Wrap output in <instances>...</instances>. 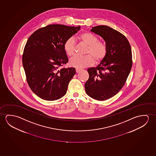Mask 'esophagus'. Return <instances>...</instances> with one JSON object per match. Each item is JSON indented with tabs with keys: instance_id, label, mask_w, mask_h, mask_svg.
<instances>
[{
	"instance_id": "1",
	"label": "esophagus",
	"mask_w": 156,
	"mask_h": 156,
	"mask_svg": "<svg viewBox=\"0 0 156 156\" xmlns=\"http://www.w3.org/2000/svg\"><path fill=\"white\" fill-rule=\"evenodd\" d=\"M80 71H81V69H77H77H76V71L77 73H78V72H80Z\"/></svg>"
}]
</instances>
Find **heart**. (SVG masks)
I'll return each instance as SVG.
<instances>
[{"instance_id":"1","label":"heart","mask_w":156,"mask_h":156,"mask_svg":"<svg viewBox=\"0 0 156 156\" xmlns=\"http://www.w3.org/2000/svg\"><path fill=\"white\" fill-rule=\"evenodd\" d=\"M80 41L87 46L85 56L75 55L70 59L69 64L71 66L77 69L89 67L96 62H100L105 57L107 53V47L105 44L98 41V39L94 34L89 32H84L79 36ZM65 53L68 56H72L75 53V41L72 37L68 39L64 45Z\"/></svg>"}]
</instances>
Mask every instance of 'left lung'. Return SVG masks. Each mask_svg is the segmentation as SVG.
<instances>
[{
	"mask_svg": "<svg viewBox=\"0 0 156 156\" xmlns=\"http://www.w3.org/2000/svg\"><path fill=\"white\" fill-rule=\"evenodd\" d=\"M91 31L105 41L107 53L97 67L87 69L85 91L92 98L105 101L115 96L124 85L132 67L131 48L127 38L110 27L97 26Z\"/></svg>",
	"mask_w": 156,
	"mask_h": 156,
	"instance_id": "8db88e82",
	"label": "left lung"
}]
</instances>
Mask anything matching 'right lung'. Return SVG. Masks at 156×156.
<instances>
[{
	"instance_id": "add662e5",
	"label": "right lung",
	"mask_w": 156,
	"mask_h": 156,
	"mask_svg": "<svg viewBox=\"0 0 156 156\" xmlns=\"http://www.w3.org/2000/svg\"><path fill=\"white\" fill-rule=\"evenodd\" d=\"M80 27L49 25L32 34L22 57L27 82L32 91L46 101H55L66 94L76 74L73 67H59L68 62L64 45Z\"/></svg>"
}]
</instances>
